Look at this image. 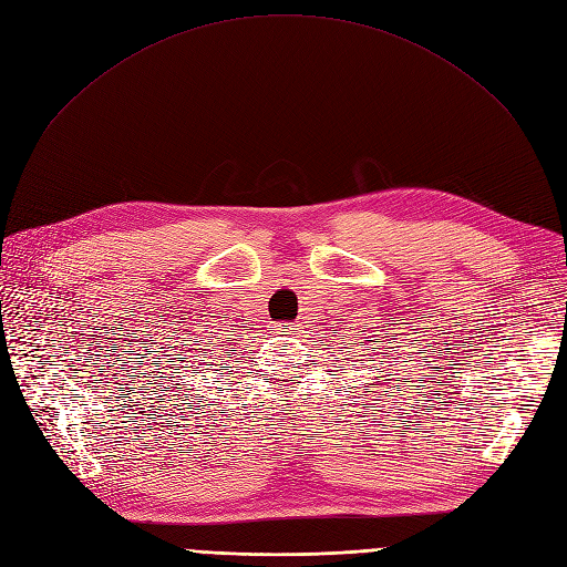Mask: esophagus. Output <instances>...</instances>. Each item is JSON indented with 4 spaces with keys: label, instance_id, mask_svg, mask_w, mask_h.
Returning a JSON list of instances; mask_svg holds the SVG:
<instances>
[{
    "label": "esophagus",
    "instance_id": "obj_1",
    "mask_svg": "<svg viewBox=\"0 0 567 567\" xmlns=\"http://www.w3.org/2000/svg\"><path fill=\"white\" fill-rule=\"evenodd\" d=\"M278 331H282V333H287V331H289V327H280V329H278Z\"/></svg>",
    "mask_w": 567,
    "mask_h": 567
}]
</instances>
